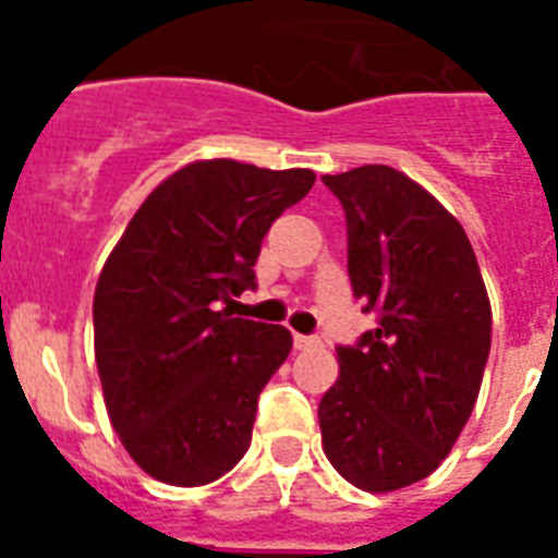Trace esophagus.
I'll return each instance as SVG.
<instances>
[{
	"instance_id": "obj_1",
	"label": "esophagus",
	"mask_w": 558,
	"mask_h": 558,
	"mask_svg": "<svg viewBox=\"0 0 558 558\" xmlns=\"http://www.w3.org/2000/svg\"><path fill=\"white\" fill-rule=\"evenodd\" d=\"M292 344H295V350H306V348H315L318 339H315V336H304V332H295V336H292Z\"/></svg>"
}]
</instances>
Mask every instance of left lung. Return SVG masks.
<instances>
[{"mask_svg": "<svg viewBox=\"0 0 558 558\" xmlns=\"http://www.w3.org/2000/svg\"><path fill=\"white\" fill-rule=\"evenodd\" d=\"M344 208L348 275L376 330L339 344L318 405L324 454L353 486L393 493L440 466L475 408L493 310L466 231L385 165L322 177Z\"/></svg>", "mask_w": 558, "mask_h": 558, "instance_id": "obj_1", "label": "left lung"}]
</instances>
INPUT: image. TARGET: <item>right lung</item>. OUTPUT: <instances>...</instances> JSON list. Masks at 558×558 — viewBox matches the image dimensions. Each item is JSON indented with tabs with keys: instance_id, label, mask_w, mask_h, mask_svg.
Here are the masks:
<instances>
[{
	"instance_id": "1",
	"label": "right lung",
	"mask_w": 558,
	"mask_h": 558,
	"mask_svg": "<svg viewBox=\"0 0 558 558\" xmlns=\"http://www.w3.org/2000/svg\"><path fill=\"white\" fill-rule=\"evenodd\" d=\"M313 182L304 168L196 161L144 199L109 254L95 362L112 428L161 484H210L248 451L257 397L292 336L219 304L257 287L263 236Z\"/></svg>"
}]
</instances>
